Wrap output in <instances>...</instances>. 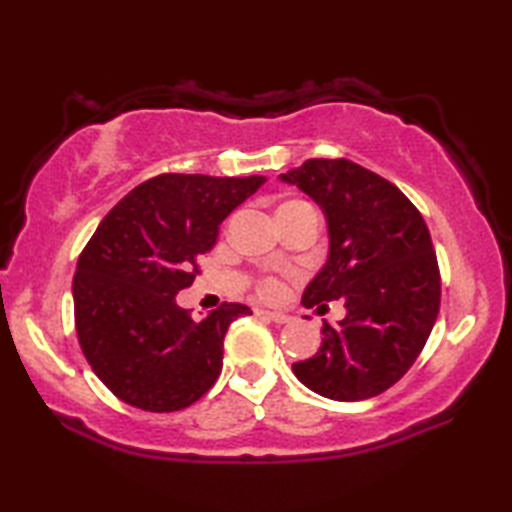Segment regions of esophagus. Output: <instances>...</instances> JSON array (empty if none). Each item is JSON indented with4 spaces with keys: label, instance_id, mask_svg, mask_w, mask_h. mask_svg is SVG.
<instances>
[{
    "label": "esophagus",
    "instance_id": "1",
    "mask_svg": "<svg viewBox=\"0 0 512 512\" xmlns=\"http://www.w3.org/2000/svg\"><path fill=\"white\" fill-rule=\"evenodd\" d=\"M262 314H264L266 318H271L273 323H277V325L289 323V316H287V314H282V311H262Z\"/></svg>",
    "mask_w": 512,
    "mask_h": 512
}]
</instances>
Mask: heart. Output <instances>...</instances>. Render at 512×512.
<instances>
[{
	"mask_svg": "<svg viewBox=\"0 0 512 512\" xmlns=\"http://www.w3.org/2000/svg\"><path fill=\"white\" fill-rule=\"evenodd\" d=\"M280 289H282V284L277 282V280H273V277H268V280L262 282V287H259V291H262V296H266V298H275L277 293H280Z\"/></svg>",
	"mask_w": 512,
	"mask_h": 512,
	"instance_id": "obj_1",
	"label": "heart"
}]
</instances>
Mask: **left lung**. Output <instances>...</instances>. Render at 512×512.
I'll return each instance as SVG.
<instances>
[{"mask_svg":"<svg viewBox=\"0 0 512 512\" xmlns=\"http://www.w3.org/2000/svg\"><path fill=\"white\" fill-rule=\"evenodd\" d=\"M325 212L329 255L302 293L305 307L343 300L323 345L293 363L311 391L339 402L384 393L418 359L440 309V271L422 214L386 178L345 158L307 160L280 176Z\"/></svg>","mask_w":512,"mask_h":512,"instance_id":"obj_1","label":"left lung"}]
</instances>
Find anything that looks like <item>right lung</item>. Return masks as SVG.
<instances>
[{
	"label": "right lung",
	"instance_id": "1",
	"mask_svg": "<svg viewBox=\"0 0 512 512\" xmlns=\"http://www.w3.org/2000/svg\"><path fill=\"white\" fill-rule=\"evenodd\" d=\"M264 183L162 173L103 216L76 264L74 323L94 375L121 402L180 411L219 379L225 332L250 309L223 302L198 323L176 293L192 287L225 216Z\"/></svg>",
	"mask_w": 512,
	"mask_h": 512
}]
</instances>
